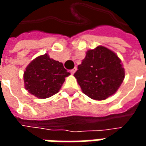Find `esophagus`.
<instances>
[{"label":"esophagus","instance_id":"1","mask_svg":"<svg viewBox=\"0 0 146 146\" xmlns=\"http://www.w3.org/2000/svg\"><path fill=\"white\" fill-rule=\"evenodd\" d=\"M76 71V67H75L74 69H73V70H70V73H71V74H74Z\"/></svg>","mask_w":146,"mask_h":146}]
</instances>
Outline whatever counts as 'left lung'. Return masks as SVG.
Listing matches in <instances>:
<instances>
[{"label":"left lung","mask_w":146,"mask_h":146,"mask_svg":"<svg viewBox=\"0 0 146 146\" xmlns=\"http://www.w3.org/2000/svg\"><path fill=\"white\" fill-rule=\"evenodd\" d=\"M121 61L103 46L88 50L74 76L82 92L95 100H105L118 90L124 79Z\"/></svg>","instance_id":"left-lung-1"}]
</instances>
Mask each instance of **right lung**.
Segmentation results:
<instances>
[{"instance_id":"add662e5","label":"right lung","mask_w":146,"mask_h":146,"mask_svg":"<svg viewBox=\"0 0 146 146\" xmlns=\"http://www.w3.org/2000/svg\"><path fill=\"white\" fill-rule=\"evenodd\" d=\"M70 73L63 64L50 58L48 54L33 60L24 72L25 88L39 98H47L58 92Z\"/></svg>"}]
</instances>
